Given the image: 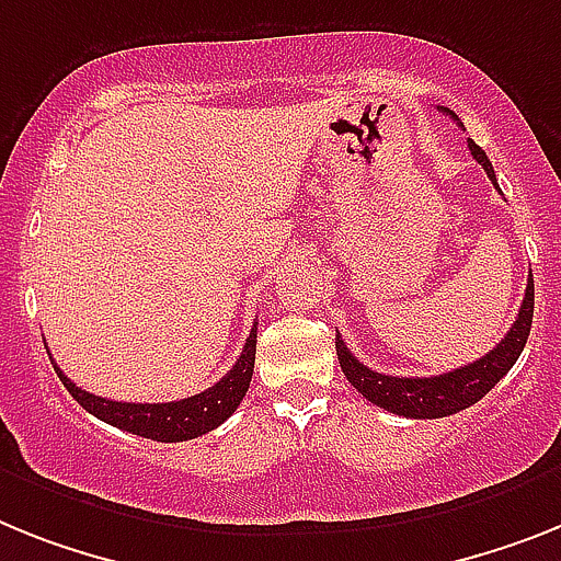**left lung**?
Wrapping results in <instances>:
<instances>
[{"label":"left lung","instance_id":"8db88e82","mask_svg":"<svg viewBox=\"0 0 561 561\" xmlns=\"http://www.w3.org/2000/svg\"><path fill=\"white\" fill-rule=\"evenodd\" d=\"M442 111L448 113L450 119H456L454 111H448V107H442ZM468 148L473 153V159L488 171L493 185H496V173H493L491 159L484 157V150L473 139H468ZM530 322H534V276H530L528 288H525L519 317L511 324V331L505 333V339L491 353H484L482 359L470 362L465 368L448 370V374L439 376L376 374V370H370L368 365H362L347 351L342 336H336V356L339 365H342V374L347 376V382L359 390L368 402L408 419H439L465 411L470 404H477L516 365V359L525 351V342L530 336Z\"/></svg>","mask_w":561,"mask_h":561}]
</instances>
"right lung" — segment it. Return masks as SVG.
I'll return each instance as SVG.
<instances>
[{"label": "right lung", "instance_id": "1", "mask_svg": "<svg viewBox=\"0 0 561 561\" xmlns=\"http://www.w3.org/2000/svg\"><path fill=\"white\" fill-rule=\"evenodd\" d=\"M253 362H256V322L251 328V336L244 339L237 365L214 388L202 390L196 397L179 399V402H113V399L93 397L88 390L77 388L56 365L54 370L62 379L70 397L77 399L84 411L107 422V425L153 442H185L214 431V427L222 425L230 413L237 411L242 397L251 388Z\"/></svg>", "mask_w": 561, "mask_h": 561}]
</instances>
